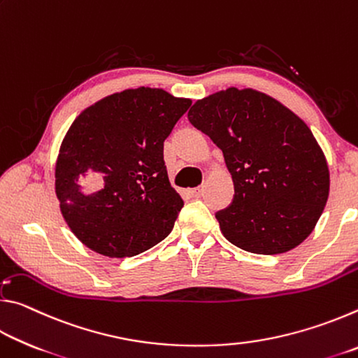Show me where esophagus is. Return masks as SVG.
Here are the masks:
<instances>
[{
	"mask_svg": "<svg viewBox=\"0 0 358 358\" xmlns=\"http://www.w3.org/2000/svg\"><path fill=\"white\" fill-rule=\"evenodd\" d=\"M189 192H191V196H192V197H201L202 194H203V187H202V186L194 187V189H191Z\"/></svg>",
	"mask_w": 358,
	"mask_h": 358,
	"instance_id": "34e87169",
	"label": "esophagus"
}]
</instances>
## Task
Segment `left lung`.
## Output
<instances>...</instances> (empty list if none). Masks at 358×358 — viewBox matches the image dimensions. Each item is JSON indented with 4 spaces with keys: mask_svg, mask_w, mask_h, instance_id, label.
<instances>
[{
    "mask_svg": "<svg viewBox=\"0 0 358 358\" xmlns=\"http://www.w3.org/2000/svg\"><path fill=\"white\" fill-rule=\"evenodd\" d=\"M191 124L222 150L234 201L216 213L230 243L254 254L294 250L316 227L330 172L311 129L280 101L252 88L194 102Z\"/></svg>",
    "mask_w": 358,
    "mask_h": 358,
    "instance_id": "8db88e82",
    "label": "left lung"
}]
</instances>
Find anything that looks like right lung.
Here are the masks:
<instances>
[{
  "label": "right lung",
  "mask_w": 358,
  "mask_h": 358,
  "mask_svg": "<svg viewBox=\"0 0 358 358\" xmlns=\"http://www.w3.org/2000/svg\"><path fill=\"white\" fill-rule=\"evenodd\" d=\"M191 102L162 88L124 90L71 124L57 157L55 192L66 224L90 250L132 257L172 232L183 199L169 181L164 141Z\"/></svg>",
  "instance_id": "add662e5"
}]
</instances>
